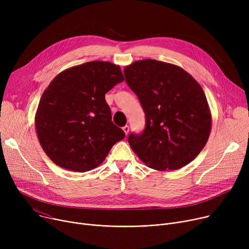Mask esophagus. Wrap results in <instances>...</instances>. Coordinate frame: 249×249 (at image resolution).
<instances>
[{
  "label": "esophagus",
  "mask_w": 249,
  "mask_h": 249,
  "mask_svg": "<svg viewBox=\"0 0 249 249\" xmlns=\"http://www.w3.org/2000/svg\"><path fill=\"white\" fill-rule=\"evenodd\" d=\"M123 131L125 132V134L127 135L128 134V132H129V126L128 125H125L124 127H123Z\"/></svg>",
  "instance_id": "obj_1"
}]
</instances>
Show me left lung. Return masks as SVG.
<instances>
[{
	"label": "left lung",
	"mask_w": 249,
	"mask_h": 249,
	"mask_svg": "<svg viewBox=\"0 0 249 249\" xmlns=\"http://www.w3.org/2000/svg\"><path fill=\"white\" fill-rule=\"evenodd\" d=\"M124 76L145 113L142 133L128 136L140 160L152 169L169 171L196 159L212 126L200 85L180 67L155 59L133 62L124 69Z\"/></svg>",
	"instance_id": "obj_1"
}]
</instances>
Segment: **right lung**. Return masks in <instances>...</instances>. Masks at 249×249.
<instances>
[{"label":"right lung","instance_id":"1","mask_svg":"<svg viewBox=\"0 0 249 249\" xmlns=\"http://www.w3.org/2000/svg\"><path fill=\"white\" fill-rule=\"evenodd\" d=\"M124 80L118 65L90 61L56 75L36 114L39 143L57 166L75 172L96 168L125 137L112 122L105 94Z\"/></svg>","mask_w":249,"mask_h":249}]
</instances>
